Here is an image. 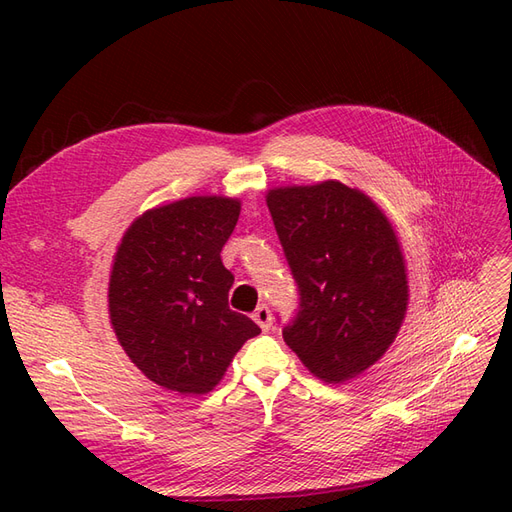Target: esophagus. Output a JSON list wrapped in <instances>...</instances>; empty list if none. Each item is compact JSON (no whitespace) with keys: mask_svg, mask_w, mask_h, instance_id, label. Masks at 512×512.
I'll return each mask as SVG.
<instances>
[{"mask_svg":"<svg viewBox=\"0 0 512 512\" xmlns=\"http://www.w3.org/2000/svg\"><path fill=\"white\" fill-rule=\"evenodd\" d=\"M252 318L256 320V324H258V327H260L262 331H269V329H271L273 316H271V309H269L267 305H260V307H256V312H254V316H252Z\"/></svg>","mask_w":512,"mask_h":512,"instance_id":"1","label":"esophagus"}]
</instances>
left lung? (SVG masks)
<instances>
[{
    "mask_svg": "<svg viewBox=\"0 0 512 512\" xmlns=\"http://www.w3.org/2000/svg\"><path fill=\"white\" fill-rule=\"evenodd\" d=\"M267 205L299 288L284 342L324 382L363 374L395 342L408 309L406 260L391 222L339 181L275 188Z\"/></svg>",
    "mask_w": 512,
    "mask_h": 512,
    "instance_id": "left-lung-1",
    "label": "left lung"
}]
</instances>
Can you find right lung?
Instances as JSON below:
<instances>
[{"label":"right lung","mask_w":512,"mask_h":512,"mask_svg":"<svg viewBox=\"0 0 512 512\" xmlns=\"http://www.w3.org/2000/svg\"><path fill=\"white\" fill-rule=\"evenodd\" d=\"M241 203L190 196L145 211L123 235L108 282V314L121 348L168 391L203 395L258 324L228 307L235 282L220 252Z\"/></svg>","instance_id":"right-lung-1"}]
</instances>
